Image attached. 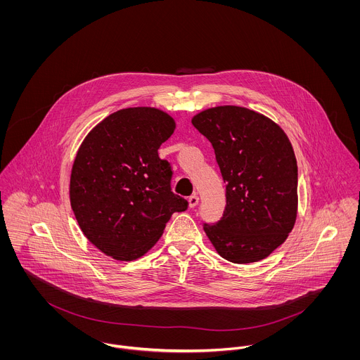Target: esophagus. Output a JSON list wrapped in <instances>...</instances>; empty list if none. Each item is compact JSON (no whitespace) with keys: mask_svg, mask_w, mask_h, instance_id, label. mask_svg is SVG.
<instances>
[{"mask_svg":"<svg viewBox=\"0 0 360 360\" xmlns=\"http://www.w3.org/2000/svg\"><path fill=\"white\" fill-rule=\"evenodd\" d=\"M197 204H198V195L195 193L192 194V195L189 197V207L194 208Z\"/></svg>","mask_w":360,"mask_h":360,"instance_id":"obj_1","label":"esophagus"}]
</instances>
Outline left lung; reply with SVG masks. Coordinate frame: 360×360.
<instances>
[{"label": "left lung", "instance_id": "obj_1", "mask_svg": "<svg viewBox=\"0 0 360 360\" xmlns=\"http://www.w3.org/2000/svg\"><path fill=\"white\" fill-rule=\"evenodd\" d=\"M194 127L212 143L226 184L221 221L204 231L223 259L247 264L267 257L297 217V162L283 130L236 105L200 112Z\"/></svg>", "mask_w": 360, "mask_h": 360}]
</instances>
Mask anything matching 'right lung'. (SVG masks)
<instances>
[{
  "label": "right lung",
  "mask_w": 360,
  "mask_h": 360,
  "mask_svg": "<svg viewBox=\"0 0 360 360\" xmlns=\"http://www.w3.org/2000/svg\"><path fill=\"white\" fill-rule=\"evenodd\" d=\"M174 130L166 112L126 108L98 123L77 153L72 211L86 238L113 259H139L171 215L188 210V200L171 191L172 167L158 153Z\"/></svg>",
  "instance_id": "obj_1"
}]
</instances>
